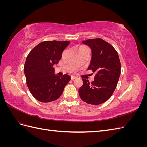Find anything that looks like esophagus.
I'll list each match as a JSON object with an SVG mask.
<instances>
[{"label": "esophagus", "instance_id": "esophagus-1", "mask_svg": "<svg viewBox=\"0 0 147 147\" xmlns=\"http://www.w3.org/2000/svg\"><path fill=\"white\" fill-rule=\"evenodd\" d=\"M77 78V77H75V76H71V80H74V79H76Z\"/></svg>", "mask_w": 147, "mask_h": 147}]
</instances>
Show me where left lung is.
<instances>
[{
  "instance_id": "left-lung-1",
  "label": "left lung",
  "mask_w": 147,
  "mask_h": 147,
  "mask_svg": "<svg viewBox=\"0 0 147 147\" xmlns=\"http://www.w3.org/2000/svg\"><path fill=\"white\" fill-rule=\"evenodd\" d=\"M83 43L92 50L88 70L95 74L91 83L82 78L83 84L78 90L82 100L91 105H99L109 100L117 86L121 74V63L114 47L102 38L88 39Z\"/></svg>"
}]
</instances>
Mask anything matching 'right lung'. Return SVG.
Instances as JSON below:
<instances>
[{
    "label": "right lung",
    "instance_id": "1",
    "mask_svg": "<svg viewBox=\"0 0 147 147\" xmlns=\"http://www.w3.org/2000/svg\"><path fill=\"white\" fill-rule=\"evenodd\" d=\"M69 41H44L28 54L24 67L26 84L35 99L42 102L57 100L70 80L67 74H54V64L61 59Z\"/></svg>",
    "mask_w": 147,
    "mask_h": 147
}]
</instances>
